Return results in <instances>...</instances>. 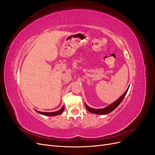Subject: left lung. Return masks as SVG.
Instances as JSON below:
<instances>
[{
    "mask_svg": "<svg viewBox=\"0 0 155 155\" xmlns=\"http://www.w3.org/2000/svg\"><path fill=\"white\" fill-rule=\"evenodd\" d=\"M128 89H129V88L127 89L126 91L124 92V94L121 96L118 100H117L116 101H114V103H112V104H110V105H109V106L105 107V108H104V109H92V108L89 107L87 105L85 104V107L87 108V109L89 112H91V113L96 114H107L108 113H110V112H112V110H114L116 109V108L121 104V102L122 101L124 97L125 96L127 92Z\"/></svg>",
    "mask_w": 155,
    "mask_h": 155,
    "instance_id": "8db88e82",
    "label": "left lung"
}]
</instances>
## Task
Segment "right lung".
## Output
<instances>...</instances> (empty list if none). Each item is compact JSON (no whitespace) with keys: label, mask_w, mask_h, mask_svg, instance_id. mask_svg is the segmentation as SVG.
Masks as SVG:
<instances>
[{"label":"right lung","mask_w":155,"mask_h":155,"mask_svg":"<svg viewBox=\"0 0 155 155\" xmlns=\"http://www.w3.org/2000/svg\"><path fill=\"white\" fill-rule=\"evenodd\" d=\"M63 110H64V106H63L61 109L60 110H59L58 111H55V112H40V111H38V110H36V111L38 112V113L45 115V116H56V115L61 114L62 112H63Z\"/></svg>","instance_id":"obj_1"}]
</instances>
